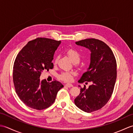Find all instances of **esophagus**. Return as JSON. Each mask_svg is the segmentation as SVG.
<instances>
[{
    "label": "esophagus",
    "mask_w": 133,
    "mask_h": 133,
    "mask_svg": "<svg viewBox=\"0 0 133 133\" xmlns=\"http://www.w3.org/2000/svg\"><path fill=\"white\" fill-rule=\"evenodd\" d=\"M64 86H66V87H71L73 86L72 84H70V83H67V84H65Z\"/></svg>",
    "instance_id": "obj_1"
}]
</instances>
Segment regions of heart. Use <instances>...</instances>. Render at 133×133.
<instances>
[{
    "label": "heart",
    "instance_id": "obj_1",
    "mask_svg": "<svg viewBox=\"0 0 133 133\" xmlns=\"http://www.w3.org/2000/svg\"><path fill=\"white\" fill-rule=\"evenodd\" d=\"M66 54L70 59L72 61L73 63H77L81 60V55L77 50L73 49H69L67 50ZM58 56H56L54 60V64H56L57 63L58 61ZM73 73L70 71H64L61 72L58 75L59 78L60 79L63 81L64 82H71L73 79Z\"/></svg>",
    "mask_w": 133,
    "mask_h": 133
}]
</instances>
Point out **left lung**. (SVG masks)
<instances>
[{"mask_svg":"<svg viewBox=\"0 0 133 133\" xmlns=\"http://www.w3.org/2000/svg\"><path fill=\"white\" fill-rule=\"evenodd\" d=\"M91 51V62L87 71L79 83L91 82L88 89L81 88L80 94L75 99V105L86 112L102 108L111 98L117 79V62L111 49L103 41L94 38L76 42Z\"/></svg>","mask_w":133,"mask_h":133,"instance_id":"obj_1","label":"left lung"}]
</instances>
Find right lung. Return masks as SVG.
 I'll return each instance as SVG.
<instances>
[{"mask_svg": "<svg viewBox=\"0 0 133 133\" xmlns=\"http://www.w3.org/2000/svg\"><path fill=\"white\" fill-rule=\"evenodd\" d=\"M60 43V41L38 38L28 42L16 56L13 67L14 87L20 99L31 108L49 107L63 87L56 80L50 83L39 79L42 72L53 69L54 54Z\"/></svg>", "mask_w": 133, "mask_h": 133, "instance_id": "add662e5", "label": "right lung"}]
</instances>
